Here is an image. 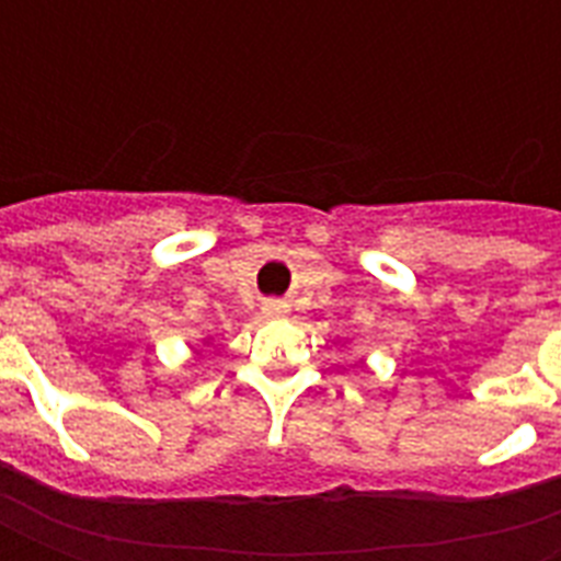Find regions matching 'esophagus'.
Masks as SVG:
<instances>
[{
  "mask_svg": "<svg viewBox=\"0 0 561 561\" xmlns=\"http://www.w3.org/2000/svg\"><path fill=\"white\" fill-rule=\"evenodd\" d=\"M267 312H276V316H279V312H285V306H282V304H270Z\"/></svg>",
  "mask_w": 561,
  "mask_h": 561,
  "instance_id": "obj_1",
  "label": "esophagus"
}]
</instances>
